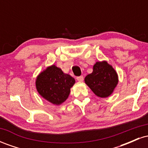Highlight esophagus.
I'll list each match as a JSON object with an SVG mask.
<instances>
[{
    "label": "esophagus",
    "mask_w": 148,
    "mask_h": 148,
    "mask_svg": "<svg viewBox=\"0 0 148 148\" xmlns=\"http://www.w3.org/2000/svg\"><path fill=\"white\" fill-rule=\"evenodd\" d=\"M76 79H77L78 81H79V82H83L84 81V76H78L77 78H76Z\"/></svg>",
    "instance_id": "1"
}]
</instances>
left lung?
I'll return each mask as SVG.
<instances>
[{
  "mask_svg": "<svg viewBox=\"0 0 148 148\" xmlns=\"http://www.w3.org/2000/svg\"><path fill=\"white\" fill-rule=\"evenodd\" d=\"M85 83L99 97L106 98L114 91L118 84L116 71L106 60L97 62L93 71L85 78Z\"/></svg>",
  "mask_w": 148,
  "mask_h": 148,
  "instance_id": "left-lung-1",
  "label": "left lung"
}]
</instances>
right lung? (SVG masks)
Here are the masks:
<instances>
[{
  "label": "right lung",
  "mask_w": 148,
  "mask_h": 148,
  "mask_svg": "<svg viewBox=\"0 0 148 148\" xmlns=\"http://www.w3.org/2000/svg\"><path fill=\"white\" fill-rule=\"evenodd\" d=\"M75 79L55 64L49 66L40 73L35 81L40 96L55 105H60L68 98Z\"/></svg>",
  "instance_id": "1"
}]
</instances>
